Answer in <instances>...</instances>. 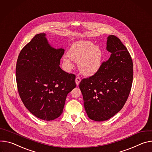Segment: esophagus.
Instances as JSON below:
<instances>
[{"label": "esophagus", "mask_w": 152, "mask_h": 152, "mask_svg": "<svg viewBox=\"0 0 152 152\" xmlns=\"http://www.w3.org/2000/svg\"><path fill=\"white\" fill-rule=\"evenodd\" d=\"M80 81H81V78H80V77H76V78H75V83H76V85H77V86L79 85Z\"/></svg>", "instance_id": "esophagus-1"}]
</instances>
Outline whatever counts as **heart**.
I'll return each instance as SVG.
<instances>
[{
    "label": "heart",
    "instance_id": "heart-1",
    "mask_svg": "<svg viewBox=\"0 0 152 152\" xmlns=\"http://www.w3.org/2000/svg\"><path fill=\"white\" fill-rule=\"evenodd\" d=\"M103 58V50L99 46L85 40L74 43L68 54L63 57V61L67 70L73 67L72 61L78 62V68L81 74L92 76L99 69Z\"/></svg>",
    "mask_w": 152,
    "mask_h": 152
}]
</instances>
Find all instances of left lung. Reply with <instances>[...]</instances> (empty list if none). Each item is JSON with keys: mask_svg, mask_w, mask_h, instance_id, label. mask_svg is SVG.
<instances>
[{"mask_svg": "<svg viewBox=\"0 0 152 152\" xmlns=\"http://www.w3.org/2000/svg\"><path fill=\"white\" fill-rule=\"evenodd\" d=\"M106 49L111 53L109 60L79 84L86 113L95 121L107 120L121 110L133 81L132 59L120 39L109 36Z\"/></svg>", "mask_w": 152, "mask_h": 152, "instance_id": "8db88e82", "label": "left lung"}]
</instances>
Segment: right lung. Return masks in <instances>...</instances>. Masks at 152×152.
Here are the masks:
<instances>
[{
	"mask_svg": "<svg viewBox=\"0 0 152 152\" xmlns=\"http://www.w3.org/2000/svg\"><path fill=\"white\" fill-rule=\"evenodd\" d=\"M64 52L50 46L45 33L36 35L22 49L16 64L18 92L26 108L45 121L63 112L67 95L76 87L75 75L63 71Z\"/></svg>",
	"mask_w": 152,
	"mask_h": 152,
	"instance_id": "obj_1",
	"label": "right lung"
}]
</instances>
